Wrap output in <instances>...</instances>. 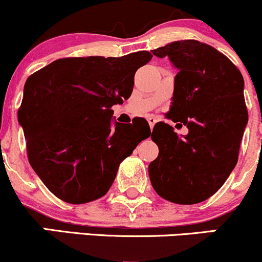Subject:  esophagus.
<instances>
[{
  "mask_svg": "<svg viewBox=\"0 0 262 262\" xmlns=\"http://www.w3.org/2000/svg\"><path fill=\"white\" fill-rule=\"evenodd\" d=\"M148 122H149V125H150V128H154V125H155V123L158 122L156 121V118L155 117H148Z\"/></svg>",
  "mask_w": 262,
  "mask_h": 262,
  "instance_id": "34e87169",
  "label": "esophagus"
}]
</instances>
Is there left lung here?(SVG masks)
Returning <instances> with one entry per match:
<instances>
[{
    "label": "left lung",
    "instance_id": "obj_1",
    "mask_svg": "<svg viewBox=\"0 0 262 262\" xmlns=\"http://www.w3.org/2000/svg\"><path fill=\"white\" fill-rule=\"evenodd\" d=\"M152 54L179 70L169 114L188 134L179 137L171 125L156 123L151 139L159 155L149 165L150 181L170 202L200 203L223 186L237 162L248 124L244 79L227 56L197 40L172 41Z\"/></svg>",
    "mask_w": 262,
    "mask_h": 262
}]
</instances>
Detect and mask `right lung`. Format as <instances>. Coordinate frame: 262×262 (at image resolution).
Segmentation results:
<instances>
[{
    "mask_svg": "<svg viewBox=\"0 0 262 262\" xmlns=\"http://www.w3.org/2000/svg\"><path fill=\"white\" fill-rule=\"evenodd\" d=\"M151 58L143 50L59 59L27 79L18 121L28 160L60 200L82 204L104 196L119 164L151 134L144 118L111 122V108L130 97L135 73Z\"/></svg>",
    "mask_w": 262,
    "mask_h": 262,
    "instance_id": "add662e5",
    "label": "right lung"
}]
</instances>
